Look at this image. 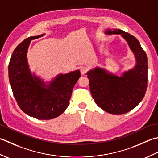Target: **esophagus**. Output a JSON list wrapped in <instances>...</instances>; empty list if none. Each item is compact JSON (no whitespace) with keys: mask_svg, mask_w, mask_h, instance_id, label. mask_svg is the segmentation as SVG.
<instances>
[{"mask_svg":"<svg viewBox=\"0 0 158 158\" xmlns=\"http://www.w3.org/2000/svg\"><path fill=\"white\" fill-rule=\"evenodd\" d=\"M80 72H81L82 74L84 75V74H85L86 72H87L88 68L86 67H85V66H82L81 67H80Z\"/></svg>","mask_w":158,"mask_h":158,"instance_id":"esophagus-1","label":"esophagus"}]
</instances>
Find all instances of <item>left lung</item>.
I'll return each instance as SVG.
<instances>
[{
	"label": "left lung",
	"mask_w": 158,
	"mask_h": 158,
	"mask_svg": "<svg viewBox=\"0 0 158 158\" xmlns=\"http://www.w3.org/2000/svg\"><path fill=\"white\" fill-rule=\"evenodd\" d=\"M106 34H120L134 52L136 65L121 77L96 67L87 72L89 86L95 102L112 114H123L140 104L147 87L148 61L139 41L133 35L120 29H108Z\"/></svg>",
	"instance_id": "8db88e82"
}]
</instances>
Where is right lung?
I'll use <instances>...</instances> for the list:
<instances>
[{
    "instance_id": "add662e5",
    "label": "right lung",
    "mask_w": 158,
    "mask_h": 158,
    "mask_svg": "<svg viewBox=\"0 0 158 158\" xmlns=\"http://www.w3.org/2000/svg\"><path fill=\"white\" fill-rule=\"evenodd\" d=\"M44 35L26 39L15 48L9 64V78L18 105L24 113L40 120L59 117L69 106L73 89L81 76L79 70L60 74L48 86L32 75L27 53L31 40ZM47 88H45V86Z\"/></svg>"
}]
</instances>
